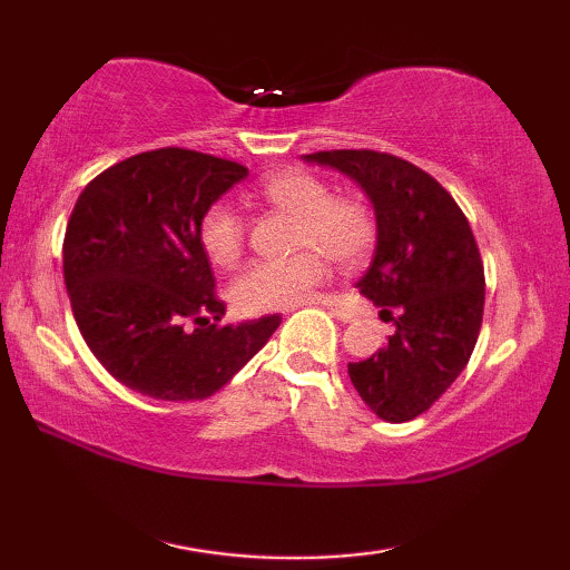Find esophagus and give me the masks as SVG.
<instances>
[{"label": "esophagus", "instance_id": "esophagus-1", "mask_svg": "<svg viewBox=\"0 0 570 570\" xmlns=\"http://www.w3.org/2000/svg\"><path fill=\"white\" fill-rule=\"evenodd\" d=\"M306 304H320L324 308H330V314L334 316V320H340V322H352L354 320V314L346 312V308H342L340 304L334 302L332 296H314V298H308Z\"/></svg>", "mask_w": 570, "mask_h": 570}]
</instances>
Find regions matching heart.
<instances>
[{
	"label": "heart",
	"instance_id": "obj_1",
	"mask_svg": "<svg viewBox=\"0 0 570 570\" xmlns=\"http://www.w3.org/2000/svg\"><path fill=\"white\" fill-rule=\"evenodd\" d=\"M258 198L296 216L294 246L304 248L282 262H256L230 286L238 312L262 314L302 304L320 286L330 266L356 264L374 244L372 214L354 198H332L324 180L304 170H284L258 183ZM200 244L218 266H234L244 248V224L226 204H214L200 220Z\"/></svg>",
	"mask_w": 570,
	"mask_h": 570
}]
</instances>
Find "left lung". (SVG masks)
Segmentation results:
<instances>
[{
  "label": "left lung",
  "instance_id": "8db88e82",
  "mask_svg": "<svg viewBox=\"0 0 570 570\" xmlns=\"http://www.w3.org/2000/svg\"><path fill=\"white\" fill-rule=\"evenodd\" d=\"M302 160L354 180L374 208L377 244L356 288L397 316L387 344L346 370L380 420L407 422L430 410L475 350L485 304L475 236L450 193L407 160L374 150H324Z\"/></svg>",
  "mask_w": 570,
  "mask_h": 570
}]
</instances>
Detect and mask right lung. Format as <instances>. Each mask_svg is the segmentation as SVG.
Listing matches in <instances>:
<instances>
[{
  "mask_svg": "<svg viewBox=\"0 0 570 570\" xmlns=\"http://www.w3.org/2000/svg\"><path fill=\"white\" fill-rule=\"evenodd\" d=\"M248 176L196 150L140 153L90 180L65 230L62 274L85 344L153 400H206L268 342L282 316L218 324L200 220Z\"/></svg>",
  "mask_w": 570,
  "mask_h": 570,
  "instance_id": "obj_1",
  "label": "right lung"
}]
</instances>
